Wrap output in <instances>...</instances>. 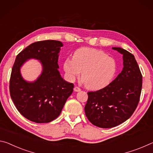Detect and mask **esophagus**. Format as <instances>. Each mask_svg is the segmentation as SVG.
Wrapping results in <instances>:
<instances>
[{
	"mask_svg": "<svg viewBox=\"0 0 153 153\" xmlns=\"http://www.w3.org/2000/svg\"><path fill=\"white\" fill-rule=\"evenodd\" d=\"M81 89L79 88V87H74V91H76V92H79V91H81Z\"/></svg>",
	"mask_w": 153,
	"mask_h": 153,
	"instance_id": "esophagus-1",
	"label": "esophagus"
}]
</instances>
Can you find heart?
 <instances>
[{
  "instance_id": "b5f03b06",
  "label": "heart",
  "mask_w": 153,
  "mask_h": 153,
  "mask_svg": "<svg viewBox=\"0 0 153 153\" xmlns=\"http://www.w3.org/2000/svg\"><path fill=\"white\" fill-rule=\"evenodd\" d=\"M64 71L68 81H74L81 73L85 85L91 90H99L112 81L117 71V62L100 49L82 47L77 49L72 58L64 62Z\"/></svg>"
}]
</instances>
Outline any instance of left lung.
<instances>
[{"mask_svg":"<svg viewBox=\"0 0 153 153\" xmlns=\"http://www.w3.org/2000/svg\"><path fill=\"white\" fill-rule=\"evenodd\" d=\"M112 49L123 55V71L107 87L88 92L85 106L89 121L102 128L116 127L129 119L142 91V76L134 55L121 47Z\"/></svg>","mask_w":153,"mask_h":153,"instance_id":"1","label":"left lung"}]
</instances>
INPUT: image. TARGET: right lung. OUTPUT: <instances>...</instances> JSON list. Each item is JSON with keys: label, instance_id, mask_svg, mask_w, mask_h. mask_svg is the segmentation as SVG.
Wrapping results in <instances>:
<instances>
[{"label": "right lung", "instance_id": "add662e5", "mask_svg": "<svg viewBox=\"0 0 153 153\" xmlns=\"http://www.w3.org/2000/svg\"><path fill=\"white\" fill-rule=\"evenodd\" d=\"M63 43L54 40L35 42L17 55L12 68L9 91L21 114L37 123H49L61 113L74 85L66 82L58 71L59 53ZM39 60L42 71L34 82L22 76L21 68L27 60Z\"/></svg>", "mask_w": 153, "mask_h": 153}]
</instances>
